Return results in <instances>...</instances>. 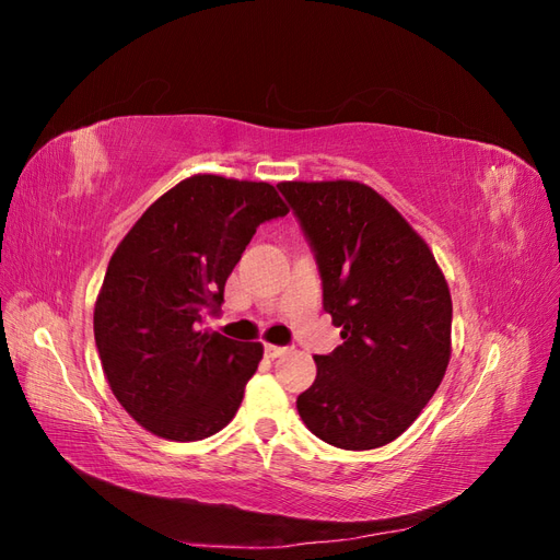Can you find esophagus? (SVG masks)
<instances>
[{
  "instance_id": "1",
  "label": "esophagus",
  "mask_w": 560,
  "mask_h": 560,
  "mask_svg": "<svg viewBox=\"0 0 560 560\" xmlns=\"http://www.w3.org/2000/svg\"><path fill=\"white\" fill-rule=\"evenodd\" d=\"M264 352H266V358L276 360V358H280V354H284V352H287V348H284V346H273V343H266V346H264Z\"/></svg>"
}]
</instances>
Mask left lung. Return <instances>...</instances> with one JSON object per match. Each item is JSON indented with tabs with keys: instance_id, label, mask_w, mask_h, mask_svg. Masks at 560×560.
<instances>
[{
	"instance_id": "obj_1",
	"label": "left lung",
	"mask_w": 560,
	"mask_h": 560,
	"mask_svg": "<svg viewBox=\"0 0 560 560\" xmlns=\"http://www.w3.org/2000/svg\"><path fill=\"white\" fill-rule=\"evenodd\" d=\"M315 252L322 306L343 343L315 354L296 409L322 442L385 446L436 393L451 360L453 303L428 243L371 186L280 182Z\"/></svg>"
}]
</instances>
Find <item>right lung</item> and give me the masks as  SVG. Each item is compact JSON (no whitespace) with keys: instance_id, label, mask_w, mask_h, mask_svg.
<instances>
[{"instance_id":"right-lung-1","label":"right lung","mask_w":560,"mask_h":560,"mask_svg":"<svg viewBox=\"0 0 560 560\" xmlns=\"http://www.w3.org/2000/svg\"><path fill=\"white\" fill-rule=\"evenodd\" d=\"M290 208L266 182L194 175L163 194L112 254L95 301L100 362L151 434L198 442L238 411L264 346L202 331L257 226Z\"/></svg>"}]
</instances>
